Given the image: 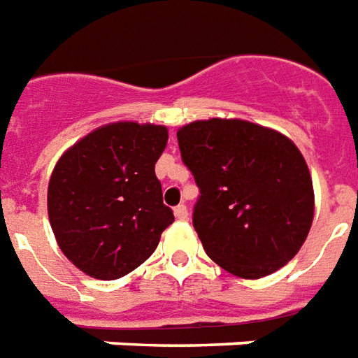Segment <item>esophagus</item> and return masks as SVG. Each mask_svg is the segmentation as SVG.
Returning a JSON list of instances; mask_svg holds the SVG:
<instances>
[{"label":"esophagus","mask_w":358,"mask_h":358,"mask_svg":"<svg viewBox=\"0 0 358 358\" xmlns=\"http://www.w3.org/2000/svg\"><path fill=\"white\" fill-rule=\"evenodd\" d=\"M174 216L178 220H187V208L186 205H178L174 208Z\"/></svg>","instance_id":"obj_1"}]
</instances>
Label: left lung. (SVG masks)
I'll list each match as a JSON object with an SVG mask.
<instances>
[{
	"mask_svg": "<svg viewBox=\"0 0 358 358\" xmlns=\"http://www.w3.org/2000/svg\"><path fill=\"white\" fill-rule=\"evenodd\" d=\"M176 136L201 189L193 227L208 258L241 279H262L292 260L315 213L311 174L292 140L218 117L193 121Z\"/></svg>",
	"mask_w": 358,
	"mask_h": 358,
	"instance_id": "left-lung-1",
	"label": "left lung"
}]
</instances>
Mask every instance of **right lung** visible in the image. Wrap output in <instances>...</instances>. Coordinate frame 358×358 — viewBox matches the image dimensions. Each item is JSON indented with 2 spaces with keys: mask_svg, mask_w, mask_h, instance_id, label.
<instances>
[{
  "mask_svg": "<svg viewBox=\"0 0 358 358\" xmlns=\"http://www.w3.org/2000/svg\"><path fill=\"white\" fill-rule=\"evenodd\" d=\"M163 125L117 121L89 132L52 169L47 210L64 256L89 277L113 280L144 264L174 222L155 163Z\"/></svg>",
  "mask_w": 358,
  "mask_h": 358,
  "instance_id": "1",
  "label": "right lung"
}]
</instances>
